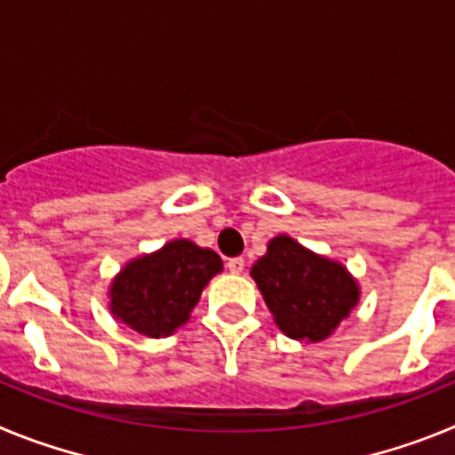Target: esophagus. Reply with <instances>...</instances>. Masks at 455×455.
<instances>
[{"label":"esophagus","instance_id":"1","mask_svg":"<svg viewBox=\"0 0 455 455\" xmlns=\"http://www.w3.org/2000/svg\"><path fill=\"white\" fill-rule=\"evenodd\" d=\"M243 267H246L243 257H232V259H228V268H230L232 273H241L243 271Z\"/></svg>","mask_w":455,"mask_h":455}]
</instances>
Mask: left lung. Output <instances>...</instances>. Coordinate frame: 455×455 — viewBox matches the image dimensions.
<instances>
[{"instance_id": "1", "label": "left lung", "mask_w": 455, "mask_h": 455, "mask_svg": "<svg viewBox=\"0 0 455 455\" xmlns=\"http://www.w3.org/2000/svg\"><path fill=\"white\" fill-rule=\"evenodd\" d=\"M251 275L280 331L291 339H325L351 315L360 296L347 268L305 251L287 235L268 243Z\"/></svg>"}]
</instances>
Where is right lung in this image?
I'll use <instances>...</instances> for the list:
<instances>
[{
  "mask_svg": "<svg viewBox=\"0 0 455 455\" xmlns=\"http://www.w3.org/2000/svg\"><path fill=\"white\" fill-rule=\"evenodd\" d=\"M223 268L220 257L187 239L139 257L111 287V312L148 337H166L184 323L204 284Z\"/></svg>",
  "mask_w": 455,
  "mask_h": 455,
  "instance_id": "add662e5",
  "label": "right lung"
}]
</instances>
